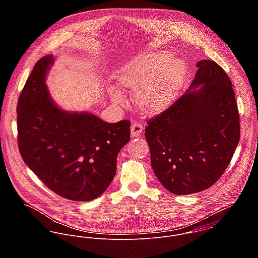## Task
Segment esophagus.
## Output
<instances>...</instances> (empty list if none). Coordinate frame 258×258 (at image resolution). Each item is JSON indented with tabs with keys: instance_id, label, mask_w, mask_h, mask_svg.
<instances>
[{
	"instance_id": "34e87169",
	"label": "esophagus",
	"mask_w": 258,
	"mask_h": 258,
	"mask_svg": "<svg viewBox=\"0 0 258 258\" xmlns=\"http://www.w3.org/2000/svg\"><path fill=\"white\" fill-rule=\"evenodd\" d=\"M143 125L139 122H134L131 126V136L133 138H137L141 136V133L143 132Z\"/></svg>"
}]
</instances>
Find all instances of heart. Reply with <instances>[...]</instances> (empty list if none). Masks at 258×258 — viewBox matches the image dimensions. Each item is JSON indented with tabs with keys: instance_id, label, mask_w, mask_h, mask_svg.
<instances>
[{
	"instance_id": "1",
	"label": "heart",
	"mask_w": 258,
	"mask_h": 258,
	"mask_svg": "<svg viewBox=\"0 0 258 258\" xmlns=\"http://www.w3.org/2000/svg\"><path fill=\"white\" fill-rule=\"evenodd\" d=\"M184 64L181 59L172 57L168 51L138 54L121 68L117 75L122 87H138L136 101L148 113L167 107L174 99L184 77ZM110 96L117 102L122 95L112 90Z\"/></svg>"
}]
</instances>
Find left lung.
Returning a JSON list of instances; mask_svg holds the SVG:
<instances>
[{
	"mask_svg": "<svg viewBox=\"0 0 258 258\" xmlns=\"http://www.w3.org/2000/svg\"><path fill=\"white\" fill-rule=\"evenodd\" d=\"M183 96L148 121L152 169L174 195L202 191L228 166L240 137L232 83L213 60H201Z\"/></svg>",
	"mask_w": 258,
	"mask_h": 258,
	"instance_id": "left-lung-1",
	"label": "left lung"
}]
</instances>
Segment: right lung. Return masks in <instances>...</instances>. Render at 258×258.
<instances>
[{
  "label": "right lung",
  "mask_w": 258,
  "mask_h": 258,
  "mask_svg": "<svg viewBox=\"0 0 258 258\" xmlns=\"http://www.w3.org/2000/svg\"><path fill=\"white\" fill-rule=\"evenodd\" d=\"M55 57H41L20 95L19 149L48 188L71 201L101 196L116 174L117 156L130 140V121L107 123L88 111H68L52 99L46 76Z\"/></svg>",
  "instance_id": "obj_1"
}]
</instances>
